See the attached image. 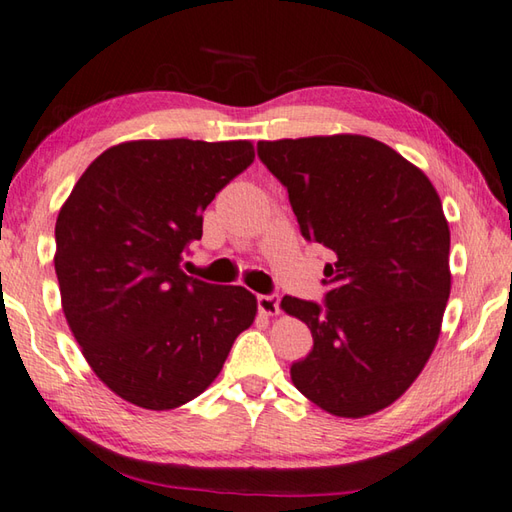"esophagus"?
Segmentation results:
<instances>
[{
	"label": "esophagus",
	"instance_id": "obj_1",
	"mask_svg": "<svg viewBox=\"0 0 512 512\" xmlns=\"http://www.w3.org/2000/svg\"><path fill=\"white\" fill-rule=\"evenodd\" d=\"M257 306L264 315L280 313V297L277 295H257Z\"/></svg>",
	"mask_w": 512,
	"mask_h": 512
}]
</instances>
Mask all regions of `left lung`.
<instances>
[{
	"label": "left lung",
	"instance_id": "8db88e82",
	"mask_svg": "<svg viewBox=\"0 0 512 512\" xmlns=\"http://www.w3.org/2000/svg\"><path fill=\"white\" fill-rule=\"evenodd\" d=\"M306 241L329 248L324 306L284 295L313 349L291 365L311 403L345 418L401 398L430 360L450 297V228L430 179L392 147L336 134L259 141Z\"/></svg>",
	"mask_w": 512,
	"mask_h": 512
}]
</instances>
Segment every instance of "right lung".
<instances>
[{
  "mask_svg": "<svg viewBox=\"0 0 512 512\" xmlns=\"http://www.w3.org/2000/svg\"><path fill=\"white\" fill-rule=\"evenodd\" d=\"M255 161L250 141H127L91 163L55 221L62 311L94 374L143 410L206 392L255 320L244 286L181 271L203 210Z\"/></svg>",
  "mask_w": 512,
  "mask_h": 512,
  "instance_id": "add662e5",
  "label": "right lung"
}]
</instances>
